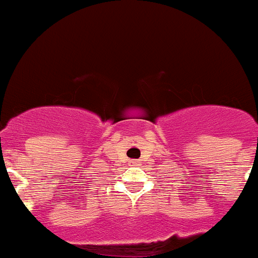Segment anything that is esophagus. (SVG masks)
<instances>
[{
    "instance_id": "obj_1",
    "label": "esophagus",
    "mask_w": 258,
    "mask_h": 258,
    "mask_svg": "<svg viewBox=\"0 0 258 258\" xmlns=\"http://www.w3.org/2000/svg\"><path fill=\"white\" fill-rule=\"evenodd\" d=\"M131 164L132 165H136V164H137V161H131Z\"/></svg>"
}]
</instances>
